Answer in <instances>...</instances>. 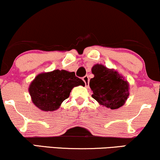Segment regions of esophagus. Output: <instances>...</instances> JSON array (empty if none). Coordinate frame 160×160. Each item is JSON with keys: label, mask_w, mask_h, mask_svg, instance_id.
I'll use <instances>...</instances> for the list:
<instances>
[{"label": "esophagus", "mask_w": 160, "mask_h": 160, "mask_svg": "<svg viewBox=\"0 0 160 160\" xmlns=\"http://www.w3.org/2000/svg\"><path fill=\"white\" fill-rule=\"evenodd\" d=\"M82 80H83L85 84H86V88H88V86H89V78H88V77L85 76L84 78H82Z\"/></svg>", "instance_id": "1"}]
</instances>
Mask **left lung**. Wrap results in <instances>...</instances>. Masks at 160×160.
I'll return each instance as SVG.
<instances>
[{
	"label": "left lung",
	"mask_w": 160,
	"mask_h": 160,
	"mask_svg": "<svg viewBox=\"0 0 160 160\" xmlns=\"http://www.w3.org/2000/svg\"><path fill=\"white\" fill-rule=\"evenodd\" d=\"M94 78L89 86L92 97L101 106L117 109L125 103L129 96V83L122 74L114 68L97 63L92 68Z\"/></svg>",
	"instance_id": "1"
}]
</instances>
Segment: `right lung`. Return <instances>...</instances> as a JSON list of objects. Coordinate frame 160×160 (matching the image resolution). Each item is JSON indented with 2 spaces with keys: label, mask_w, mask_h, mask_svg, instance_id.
<instances>
[{
  "label": "right lung",
  "mask_w": 160,
  "mask_h": 160,
  "mask_svg": "<svg viewBox=\"0 0 160 160\" xmlns=\"http://www.w3.org/2000/svg\"><path fill=\"white\" fill-rule=\"evenodd\" d=\"M78 86H85V82L74 72L56 69L38 74L29 85V92L36 107L43 112H54Z\"/></svg>",
  "instance_id": "obj_1"
}]
</instances>
